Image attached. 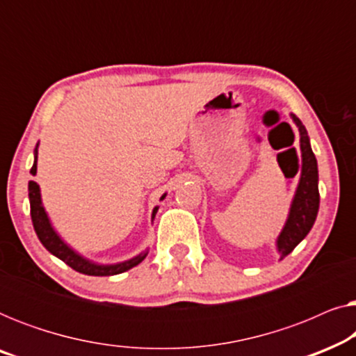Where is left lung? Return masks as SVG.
Returning <instances> with one entry per match:
<instances>
[{
    "instance_id": "left-lung-1",
    "label": "left lung",
    "mask_w": 356,
    "mask_h": 356,
    "mask_svg": "<svg viewBox=\"0 0 356 356\" xmlns=\"http://www.w3.org/2000/svg\"><path fill=\"white\" fill-rule=\"evenodd\" d=\"M290 118L293 120L300 133L301 170L293 199L290 202L289 216H286L284 227H282L275 240V250L279 251L280 259L289 256L305 240V236L313 228L319 211L318 160H316L313 149H311L308 131H306L303 123L293 113H290Z\"/></svg>"
}]
</instances>
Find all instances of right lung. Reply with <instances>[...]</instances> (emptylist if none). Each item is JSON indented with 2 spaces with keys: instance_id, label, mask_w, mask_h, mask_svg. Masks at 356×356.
<instances>
[{
  "instance_id": "add662e5",
  "label": "right lung",
  "mask_w": 356,
  "mask_h": 356,
  "mask_svg": "<svg viewBox=\"0 0 356 356\" xmlns=\"http://www.w3.org/2000/svg\"><path fill=\"white\" fill-rule=\"evenodd\" d=\"M37 155H38V144L35 145V150H33V165L31 168V173L33 177L37 175ZM165 196H167V193L160 197V201H163ZM29 201H31L32 223H33V228H35L38 240H40L42 245L45 246L53 256H56L58 259L66 262L67 266L72 267V269L77 272H81V274L95 275V277L116 275V274H121V272L133 269L134 266H138L139 262H143L145 259V256L149 254V250H144L143 252H139L138 256L121 262H115V264H100V262L87 259V257L79 254L76 250H72V248L60 236V233L55 230V227H53L45 207H43L40 186H38L35 181H29ZM157 211H159V206H155L152 209V217H150L152 218V223Z\"/></svg>"
}]
</instances>
